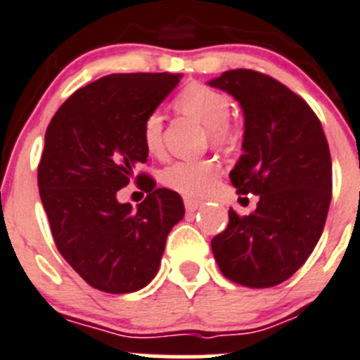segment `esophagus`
Instances as JSON below:
<instances>
[{
    "mask_svg": "<svg viewBox=\"0 0 360 360\" xmlns=\"http://www.w3.org/2000/svg\"><path fill=\"white\" fill-rule=\"evenodd\" d=\"M184 207H186L188 212H195V210H198L202 207V202L195 200V198H184Z\"/></svg>",
    "mask_w": 360,
    "mask_h": 360,
    "instance_id": "34e87169",
    "label": "esophagus"
}]
</instances>
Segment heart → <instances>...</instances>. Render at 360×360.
Returning a JSON list of instances; mask_svg holds the SVG:
<instances>
[{"instance_id": "b5f03b06", "label": "heart", "mask_w": 360, "mask_h": 360, "mask_svg": "<svg viewBox=\"0 0 360 360\" xmlns=\"http://www.w3.org/2000/svg\"><path fill=\"white\" fill-rule=\"evenodd\" d=\"M174 108L183 115L198 118L207 125L209 136L214 143H230L233 137L230 110L231 103L228 96L202 83H191L184 86L174 99ZM141 136L146 150L151 155L163 151V116L160 111H151L141 123ZM221 165L216 160H179L167 167L162 174V181L167 188L184 195V197L202 198L214 191Z\"/></svg>"}]
</instances>
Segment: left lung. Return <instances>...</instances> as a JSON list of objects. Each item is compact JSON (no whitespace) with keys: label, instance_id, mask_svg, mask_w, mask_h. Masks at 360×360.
Masks as SVG:
<instances>
[{"label":"left lung","instance_id":"left-lung-1","mask_svg":"<svg viewBox=\"0 0 360 360\" xmlns=\"http://www.w3.org/2000/svg\"><path fill=\"white\" fill-rule=\"evenodd\" d=\"M244 111V155L230 172L237 193L259 195L256 210H228L212 238L223 275L245 288L282 284L308 259L328 217L333 191L329 144L321 120L271 76L231 69L209 82Z\"/></svg>","mask_w":360,"mask_h":360}]
</instances>
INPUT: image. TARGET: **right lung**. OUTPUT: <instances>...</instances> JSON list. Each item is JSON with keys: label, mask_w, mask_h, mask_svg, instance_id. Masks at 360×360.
Returning a JSON list of instances; mask_svg holds the SVG:
<instances>
[{"label": "right lung", "mask_w": 360, "mask_h": 360, "mask_svg": "<svg viewBox=\"0 0 360 360\" xmlns=\"http://www.w3.org/2000/svg\"><path fill=\"white\" fill-rule=\"evenodd\" d=\"M181 75H108L76 90L45 134L38 188L57 249L89 285L110 294L143 289L157 275L169 231L184 216L179 195L146 174L132 209L118 190L148 160L141 123Z\"/></svg>", "instance_id": "obj_1"}]
</instances>
